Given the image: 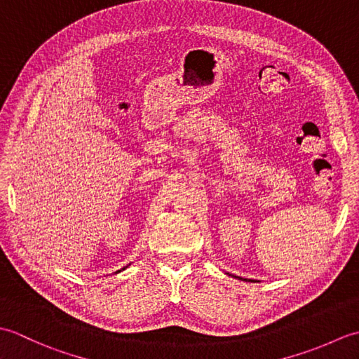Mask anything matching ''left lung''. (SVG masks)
Wrapping results in <instances>:
<instances>
[{
  "instance_id": "left-lung-1",
  "label": "left lung",
  "mask_w": 359,
  "mask_h": 359,
  "mask_svg": "<svg viewBox=\"0 0 359 359\" xmlns=\"http://www.w3.org/2000/svg\"><path fill=\"white\" fill-rule=\"evenodd\" d=\"M241 279H242V278H241Z\"/></svg>"
}]
</instances>
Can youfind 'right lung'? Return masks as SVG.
Wrapping results in <instances>:
<instances>
[{
  "mask_svg": "<svg viewBox=\"0 0 359 359\" xmlns=\"http://www.w3.org/2000/svg\"><path fill=\"white\" fill-rule=\"evenodd\" d=\"M121 270H125V269H121ZM118 271H120V270H118ZM118 271H117V273H118Z\"/></svg>",
  "mask_w": 359,
  "mask_h": 359,
  "instance_id": "add662e5",
  "label": "right lung"
}]
</instances>
